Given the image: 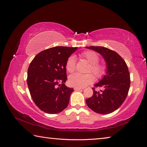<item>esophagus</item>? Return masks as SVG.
<instances>
[{
	"instance_id": "34e87169",
	"label": "esophagus",
	"mask_w": 147,
	"mask_h": 147,
	"mask_svg": "<svg viewBox=\"0 0 147 147\" xmlns=\"http://www.w3.org/2000/svg\"><path fill=\"white\" fill-rule=\"evenodd\" d=\"M83 90V88H77V87L74 88L75 91H78V90Z\"/></svg>"
}]
</instances>
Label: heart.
I'll use <instances>...</instances> for the list:
<instances>
[{"label": "heart", "mask_w": 147, "mask_h": 147, "mask_svg": "<svg viewBox=\"0 0 147 147\" xmlns=\"http://www.w3.org/2000/svg\"><path fill=\"white\" fill-rule=\"evenodd\" d=\"M81 56L86 59L91 64L88 70V72H92L97 78H101L105 73V67L104 64L99 63V56L94 51H86L83 52ZM77 59L74 55L70 56L66 61L65 67L69 72H74L76 69ZM95 78L92 74H82L75 73L71 75L69 82L70 85L77 88H83L92 83Z\"/></svg>", "instance_id": "obj_1"}]
</instances>
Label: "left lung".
Instances as JSON below:
<instances>
[{
    "mask_svg": "<svg viewBox=\"0 0 147 147\" xmlns=\"http://www.w3.org/2000/svg\"><path fill=\"white\" fill-rule=\"evenodd\" d=\"M100 54L107 65V72L95 87L103 90L96 91L86 100L87 105L94 112L109 114L117 110L125 100L130 87V75L126 63L117 53L103 47H88Z\"/></svg>",
    "mask_w": 147,
    "mask_h": 147,
    "instance_id": "8db88e82",
    "label": "left lung"
}]
</instances>
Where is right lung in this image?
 I'll return each instance as SVG.
<instances>
[{"mask_svg":"<svg viewBox=\"0 0 147 147\" xmlns=\"http://www.w3.org/2000/svg\"><path fill=\"white\" fill-rule=\"evenodd\" d=\"M77 49L50 48L40 52L31 61L28 70L29 90L34 103L44 112L55 114L67 107L74 90L64 84L67 79L65 64L68 57Z\"/></svg>","mask_w":147,"mask_h":147,"instance_id":"obj_1","label":"right lung"}]
</instances>
